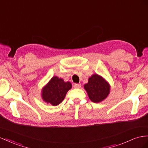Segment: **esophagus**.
I'll return each instance as SVG.
<instances>
[{"label":"esophagus","mask_w":148,"mask_h":148,"mask_svg":"<svg viewBox=\"0 0 148 148\" xmlns=\"http://www.w3.org/2000/svg\"><path fill=\"white\" fill-rule=\"evenodd\" d=\"M82 85L80 83H75L74 85H73V87L75 88H81Z\"/></svg>","instance_id":"esophagus-1"}]
</instances>
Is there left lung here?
Instances as JSON below:
<instances>
[{
  "instance_id": "obj_1",
  "label": "left lung",
  "mask_w": 148,
  "mask_h": 148,
  "mask_svg": "<svg viewBox=\"0 0 148 148\" xmlns=\"http://www.w3.org/2000/svg\"><path fill=\"white\" fill-rule=\"evenodd\" d=\"M91 101L99 103L104 100L109 95L110 86L105 79L98 74H94L88 79V82L84 85Z\"/></svg>"
}]
</instances>
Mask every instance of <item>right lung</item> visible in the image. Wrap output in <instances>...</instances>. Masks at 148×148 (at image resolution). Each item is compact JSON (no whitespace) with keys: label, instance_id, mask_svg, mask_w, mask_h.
Here are the masks:
<instances>
[{"label":"right lung","instance_id":"1","mask_svg":"<svg viewBox=\"0 0 148 148\" xmlns=\"http://www.w3.org/2000/svg\"><path fill=\"white\" fill-rule=\"evenodd\" d=\"M71 87L70 82H65L62 78L55 76L42 88V98L47 103L57 106L63 101L68 91Z\"/></svg>","mask_w":148,"mask_h":148}]
</instances>
